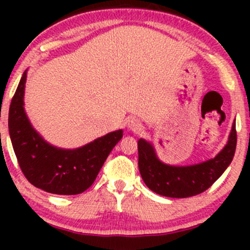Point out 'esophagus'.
<instances>
[{"instance_id": "34e87169", "label": "esophagus", "mask_w": 250, "mask_h": 250, "mask_svg": "<svg viewBox=\"0 0 250 250\" xmlns=\"http://www.w3.org/2000/svg\"><path fill=\"white\" fill-rule=\"evenodd\" d=\"M127 125L130 130H134V132H137V130H139L141 128V123L138 120H135V118H130V120H128Z\"/></svg>"}]
</instances>
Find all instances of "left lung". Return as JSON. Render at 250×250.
Wrapping results in <instances>:
<instances>
[{
	"label": "left lung",
	"mask_w": 250,
	"mask_h": 250,
	"mask_svg": "<svg viewBox=\"0 0 250 250\" xmlns=\"http://www.w3.org/2000/svg\"><path fill=\"white\" fill-rule=\"evenodd\" d=\"M236 122L229 140L214 158L191 166L166 165L156 155L155 147L145 139L138 141L139 170L145 185L153 192L172 198H186L210 188L232 162L236 151Z\"/></svg>",
	"instance_id": "1"
}]
</instances>
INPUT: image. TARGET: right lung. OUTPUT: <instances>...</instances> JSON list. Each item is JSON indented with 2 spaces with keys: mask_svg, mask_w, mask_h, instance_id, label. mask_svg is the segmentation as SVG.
I'll return each mask as SVG.
<instances>
[{
  "mask_svg": "<svg viewBox=\"0 0 250 250\" xmlns=\"http://www.w3.org/2000/svg\"><path fill=\"white\" fill-rule=\"evenodd\" d=\"M26 71L9 106L12 145L25 178L34 186L55 195H78L92 186L107 156L123 137L118 129L77 148L47 143L32 127L24 109Z\"/></svg>",
  "mask_w": 250,
  "mask_h": 250,
  "instance_id": "right-lung-1",
  "label": "right lung"
}]
</instances>
